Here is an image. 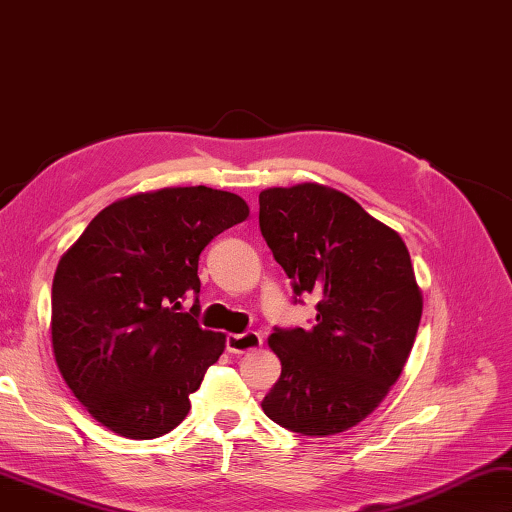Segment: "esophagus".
<instances>
[{
  "instance_id": "34e87169",
  "label": "esophagus",
  "mask_w": 512,
  "mask_h": 512,
  "mask_svg": "<svg viewBox=\"0 0 512 512\" xmlns=\"http://www.w3.org/2000/svg\"><path fill=\"white\" fill-rule=\"evenodd\" d=\"M263 345V336L258 332H243V334H229L227 336V350L231 354H247L254 352Z\"/></svg>"
}]
</instances>
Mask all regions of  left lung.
I'll return each mask as SVG.
<instances>
[{"label":"left lung","instance_id":"obj_1","mask_svg":"<svg viewBox=\"0 0 512 512\" xmlns=\"http://www.w3.org/2000/svg\"><path fill=\"white\" fill-rule=\"evenodd\" d=\"M258 202L294 292L318 298L314 327L267 339L281 379L260 406L298 435H339L379 408L410 356L423 312L410 252L339 189L303 182L260 191Z\"/></svg>","mask_w":512,"mask_h":512}]
</instances>
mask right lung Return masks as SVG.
<instances>
[{
	"instance_id": "obj_1",
	"label": "right lung",
	"mask_w": 512,
	"mask_h": 512,
	"mask_svg": "<svg viewBox=\"0 0 512 512\" xmlns=\"http://www.w3.org/2000/svg\"><path fill=\"white\" fill-rule=\"evenodd\" d=\"M247 202L211 187H167L115 200L66 249L53 278L55 363L95 421L127 439L167 435L225 352L202 330L198 256L243 223Z\"/></svg>"
}]
</instances>
